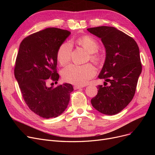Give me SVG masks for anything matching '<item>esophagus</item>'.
Here are the masks:
<instances>
[{
	"label": "esophagus",
	"mask_w": 155,
	"mask_h": 155,
	"mask_svg": "<svg viewBox=\"0 0 155 155\" xmlns=\"http://www.w3.org/2000/svg\"><path fill=\"white\" fill-rule=\"evenodd\" d=\"M82 88V86H79V85H74V87H73V88L75 89V90H77V89H79V88Z\"/></svg>",
	"instance_id": "1"
}]
</instances>
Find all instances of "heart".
<instances>
[{
    "mask_svg": "<svg viewBox=\"0 0 155 155\" xmlns=\"http://www.w3.org/2000/svg\"><path fill=\"white\" fill-rule=\"evenodd\" d=\"M77 43L82 46L85 50L91 53L90 59L94 63L99 60V56L96 53L99 48L97 41L90 36H84L77 39ZM72 46L70 43H63L57 51V60L61 64H67L70 60ZM96 70L91 64L77 65L70 64L65 67L61 72L63 79L67 82L83 85L87 84L88 80L95 76Z\"/></svg>",
    "mask_w": 155,
    "mask_h": 155,
    "instance_id": "heart-1",
    "label": "heart"
}]
</instances>
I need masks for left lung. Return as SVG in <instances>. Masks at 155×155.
I'll use <instances>...</instances> for the list:
<instances>
[{
  "label": "left lung",
  "mask_w": 155,
  "mask_h": 155,
  "mask_svg": "<svg viewBox=\"0 0 155 155\" xmlns=\"http://www.w3.org/2000/svg\"><path fill=\"white\" fill-rule=\"evenodd\" d=\"M87 31L101 39L106 56L99 75L104 86L98 85L92 106L106 115L123 110L133 99L141 71L140 50L134 39L116 28L99 26ZM110 84L107 85V82Z\"/></svg>",
  "instance_id": "obj_1"
}]
</instances>
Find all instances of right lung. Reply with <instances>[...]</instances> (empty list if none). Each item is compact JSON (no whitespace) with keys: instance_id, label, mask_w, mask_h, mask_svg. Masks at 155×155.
I'll return each mask as SVG.
<instances>
[{"instance_id":"1","label":"right lung","mask_w":155,"mask_h":155,"mask_svg":"<svg viewBox=\"0 0 155 155\" xmlns=\"http://www.w3.org/2000/svg\"><path fill=\"white\" fill-rule=\"evenodd\" d=\"M71 32L55 28L38 31L21 43L15 60L14 75L23 99L29 108L43 118L56 117L67 109L73 91L70 84L56 87L48 82L57 83V51Z\"/></svg>"}]
</instances>
